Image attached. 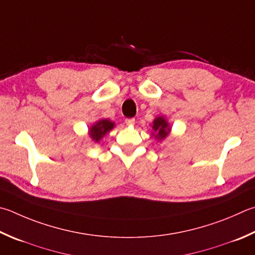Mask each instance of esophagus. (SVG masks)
Wrapping results in <instances>:
<instances>
[{
	"label": "esophagus",
	"mask_w": 255,
	"mask_h": 255,
	"mask_svg": "<svg viewBox=\"0 0 255 255\" xmlns=\"http://www.w3.org/2000/svg\"><path fill=\"white\" fill-rule=\"evenodd\" d=\"M125 123H126L127 126H133V125H135V119H133V118H127L126 120H125Z\"/></svg>",
	"instance_id": "obj_1"
}]
</instances>
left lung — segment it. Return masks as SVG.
I'll list each match as a JSON object with an SVG mask.
<instances>
[{"instance_id": "8db88e82", "label": "left lung", "mask_w": 255, "mask_h": 255, "mask_svg": "<svg viewBox=\"0 0 255 255\" xmlns=\"http://www.w3.org/2000/svg\"><path fill=\"white\" fill-rule=\"evenodd\" d=\"M152 129H154V130L156 131L155 137L157 138V139H159V140L164 139V138L167 137L168 132L170 130V128L168 127L167 122H166V120L164 118H161V117H158V118H156L154 120ZM152 135H154V133H152Z\"/></svg>"}]
</instances>
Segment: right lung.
I'll list each match as a JSON object with an SVG mask.
<instances>
[{"instance_id":"1","label":"right lung","mask_w":255,"mask_h":255,"mask_svg":"<svg viewBox=\"0 0 255 255\" xmlns=\"http://www.w3.org/2000/svg\"><path fill=\"white\" fill-rule=\"evenodd\" d=\"M114 128V123L109 119H103L90 128V137L95 141H99L106 133Z\"/></svg>"}]
</instances>
